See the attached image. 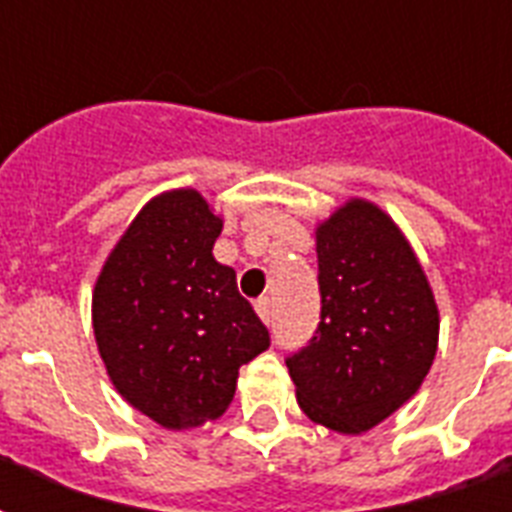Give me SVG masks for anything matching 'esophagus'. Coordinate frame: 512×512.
I'll use <instances>...</instances> for the list:
<instances>
[{
  "instance_id": "obj_1",
  "label": "esophagus",
  "mask_w": 512,
  "mask_h": 512,
  "mask_svg": "<svg viewBox=\"0 0 512 512\" xmlns=\"http://www.w3.org/2000/svg\"><path fill=\"white\" fill-rule=\"evenodd\" d=\"M255 310H257V315L263 318L265 326H270V323H273V302H270L268 297L257 299V302H255Z\"/></svg>"
}]
</instances>
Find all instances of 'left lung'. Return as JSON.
<instances>
[{
	"mask_svg": "<svg viewBox=\"0 0 512 512\" xmlns=\"http://www.w3.org/2000/svg\"><path fill=\"white\" fill-rule=\"evenodd\" d=\"M321 323L286 357L310 421L360 434L405 405L429 373L439 310L413 247L389 215L350 199L315 231Z\"/></svg>",
	"mask_w": 512,
	"mask_h": 512,
	"instance_id": "8db88e82",
	"label": "left lung"
}]
</instances>
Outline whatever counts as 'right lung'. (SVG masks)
<instances>
[{
    "mask_svg": "<svg viewBox=\"0 0 512 512\" xmlns=\"http://www.w3.org/2000/svg\"><path fill=\"white\" fill-rule=\"evenodd\" d=\"M223 220L194 189L149 199L107 257L91 321L120 397L162 429L226 413L239 368L270 334L213 257Z\"/></svg>",
    "mask_w": 512,
    "mask_h": 512,
    "instance_id": "right-lung-1",
    "label": "right lung"
}]
</instances>
